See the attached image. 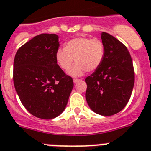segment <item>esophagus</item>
<instances>
[{"instance_id":"obj_1","label":"esophagus","mask_w":151,"mask_h":151,"mask_svg":"<svg viewBox=\"0 0 151 151\" xmlns=\"http://www.w3.org/2000/svg\"><path fill=\"white\" fill-rule=\"evenodd\" d=\"M81 79H78V78H73V82H74L75 84H76L78 83V82H80Z\"/></svg>"}]
</instances>
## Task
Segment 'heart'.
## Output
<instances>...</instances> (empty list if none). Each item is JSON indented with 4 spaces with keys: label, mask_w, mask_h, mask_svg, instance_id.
Instances as JSON below:
<instances>
[{
    "label": "heart",
    "mask_w": 151,
    "mask_h": 151,
    "mask_svg": "<svg viewBox=\"0 0 151 151\" xmlns=\"http://www.w3.org/2000/svg\"><path fill=\"white\" fill-rule=\"evenodd\" d=\"M105 56V46L99 39L78 37L67 41L64 48H59L55 58L59 66L67 70L75 58L77 62L68 70L72 76H79L86 71L94 72L101 65Z\"/></svg>",
    "instance_id": "1"
}]
</instances>
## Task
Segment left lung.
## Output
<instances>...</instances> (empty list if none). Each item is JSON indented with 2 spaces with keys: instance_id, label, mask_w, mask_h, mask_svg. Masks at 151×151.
Instances as JSON below:
<instances>
[{
  "instance_id": "left-lung-1",
  "label": "left lung",
  "mask_w": 151,
  "mask_h": 151,
  "mask_svg": "<svg viewBox=\"0 0 151 151\" xmlns=\"http://www.w3.org/2000/svg\"><path fill=\"white\" fill-rule=\"evenodd\" d=\"M105 56L101 65L86 78V99L90 109L103 116L115 114L131 98L134 72L131 55L122 42L102 32Z\"/></svg>"
}]
</instances>
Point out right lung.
<instances>
[{
  "instance_id": "right-lung-1",
  "label": "right lung",
  "mask_w": 151,
  "mask_h": 151,
  "mask_svg": "<svg viewBox=\"0 0 151 151\" xmlns=\"http://www.w3.org/2000/svg\"><path fill=\"white\" fill-rule=\"evenodd\" d=\"M56 34L36 36L17 50L14 62V87L25 109L33 116L52 119L65 110L73 80L56 61Z\"/></svg>"
}]
</instances>
